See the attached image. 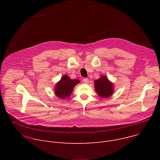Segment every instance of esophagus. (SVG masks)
Returning <instances> with one entry per match:
<instances>
[{"label": "esophagus", "mask_w": 160, "mask_h": 160, "mask_svg": "<svg viewBox=\"0 0 160 160\" xmlns=\"http://www.w3.org/2000/svg\"><path fill=\"white\" fill-rule=\"evenodd\" d=\"M83 83H87L88 82V78H84L83 79Z\"/></svg>", "instance_id": "obj_1"}]
</instances>
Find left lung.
Listing matches in <instances>:
<instances>
[{
  "instance_id": "obj_1",
  "label": "left lung",
  "mask_w": 160,
  "mask_h": 160,
  "mask_svg": "<svg viewBox=\"0 0 160 160\" xmlns=\"http://www.w3.org/2000/svg\"><path fill=\"white\" fill-rule=\"evenodd\" d=\"M94 84L96 92L100 97L107 98L112 95L113 85L106 77H101L94 82Z\"/></svg>"
}]
</instances>
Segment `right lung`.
I'll return each instance as SVG.
<instances>
[{"label": "right lung", "mask_w": 160, "mask_h": 160, "mask_svg": "<svg viewBox=\"0 0 160 160\" xmlns=\"http://www.w3.org/2000/svg\"><path fill=\"white\" fill-rule=\"evenodd\" d=\"M80 82L77 79L72 80L68 75H64L56 84L55 88L56 95L61 99L70 97L73 87Z\"/></svg>", "instance_id": "obj_1"}]
</instances>
